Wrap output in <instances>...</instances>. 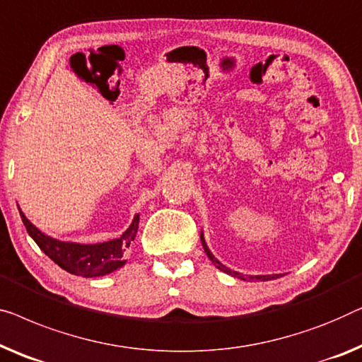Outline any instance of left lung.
<instances>
[{
	"instance_id": "8db88e82",
	"label": "left lung",
	"mask_w": 362,
	"mask_h": 362,
	"mask_svg": "<svg viewBox=\"0 0 362 362\" xmlns=\"http://www.w3.org/2000/svg\"><path fill=\"white\" fill-rule=\"evenodd\" d=\"M201 242H202V248H204V251H206V255L209 256V259L212 261L214 263V266H216L217 269H220V271H223V272H227L228 276H233V277H238V279H242V281H246V279H250V281H272V279H277V277H281L282 274H263V276H245V274H242V272H237V271H232L230 268H227V266H223L222 263H220V261L216 258V256L212 255V251L209 250V246H207V243H206V238H204V233L201 232Z\"/></svg>"
}]
</instances>
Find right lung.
<instances>
[{
    "label": "right lung",
    "mask_w": 362,
    "mask_h": 362,
    "mask_svg": "<svg viewBox=\"0 0 362 362\" xmlns=\"http://www.w3.org/2000/svg\"><path fill=\"white\" fill-rule=\"evenodd\" d=\"M21 218L30 238L37 243L39 248L59 264L62 269L75 276L83 277H99L111 274L127 263L125 259V251L137 237L139 220L140 216L134 217L129 228L120 235L119 238L109 240L103 243H75V242H62V240L52 238L49 235L42 233L30 220L24 216L19 209Z\"/></svg>",
    "instance_id": "obj_1"
}]
</instances>
